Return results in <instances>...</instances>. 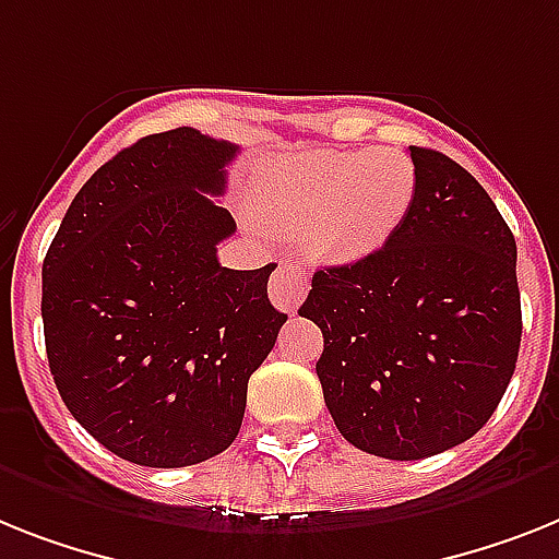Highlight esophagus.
Masks as SVG:
<instances>
[{
  "mask_svg": "<svg viewBox=\"0 0 559 559\" xmlns=\"http://www.w3.org/2000/svg\"><path fill=\"white\" fill-rule=\"evenodd\" d=\"M271 302L283 311H297L308 294V276L294 260H283L271 276Z\"/></svg>",
  "mask_w": 559,
  "mask_h": 559,
  "instance_id": "34e87169",
  "label": "esophagus"
}]
</instances>
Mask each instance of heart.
Masks as SVG:
<instances>
[{
    "label": "heart",
    "mask_w": 559,
    "mask_h": 559,
    "mask_svg": "<svg viewBox=\"0 0 559 559\" xmlns=\"http://www.w3.org/2000/svg\"><path fill=\"white\" fill-rule=\"evenodd\" d=\"M417 193V168L396 147L306 151L290 156L260 202L269 228L302 237L313 257L354 262L380 251Z\"/></svg>",
    "instance_id": "1"
}]
</instances>
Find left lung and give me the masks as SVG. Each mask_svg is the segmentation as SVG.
Masks as SVG:
<instances>
[{
    "mask_svg": "<svg viewBox=\"0 0 559 559\" xmlns=\"http://www.w3.org/2000/svg\"><path fill=\"white\" fill-rule=\"evenodd\" d=\"M414 205L394 237L320 269L299 317L322 331L317 377L345 440L423 460L472 440L518 366V242L477 179L412 145Z\"/></svg>",
    "mask_w": 559,
    "mask_h": 559,
    "instance_id": "8db88e82",
    "label": "left lung"
}]
</instances>
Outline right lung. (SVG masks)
Wrapping results in <instances>:
<instances>
[{
	"mask_svg": "<svg viewBox=\"0 0 559 559\" xmlns=\"http://www.w3.org/2000/svg\"><path fill=\"white\" fill-rule=\"evenodd\" d=\"M239 147L193 128L119 151L73 197L41 262L45 352L87 435L128 463L182 468L237 440L248 380L288 313L269 276L223 269Z\"/></svg>",
	"mask_w": 559,
	"mask_h": 559,
	"instance_id": "add662e5",
	"label": "right lung"
}]
</instances>
